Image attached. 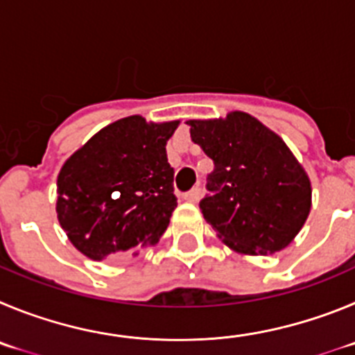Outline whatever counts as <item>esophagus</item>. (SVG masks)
<instances>
[{
  "instance_id": "obj_1",
  "label": "esophagus",
  "mask_w": 355,
  "mask_h": 355,
  "mask_svg": "<svg viewBox=\"0 0 355 355\" xmlns=\"http://www.w3.org/2000/svg\"><path fill=\"white\" fill-rule=\"evenodd\" d=\"M182 198H184L185 201H191V203H198L201 198V189L200 187H194V189H191L189 193H185Z\"/></svg>"
}]
</instances>
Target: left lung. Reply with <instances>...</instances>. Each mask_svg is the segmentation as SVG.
Masks as SVG:
<instances>
[{
  "label": "left lung",
  "instance_id": "1",
  "mask_svg": "<svg viewBox=\"0 0 355 355\" xmlns=\"http://www.w3.org/2000/svg\"><path fill=\"white\" fill-rule=\"evenodd\" d=\"M185 123L214 161L200 209L217 239L253 257L285 249L311 210V182L292 150L244 111Z\"/></svg>",
  "mask_w": 355,
  "mask_h": 355
}]
</instances>
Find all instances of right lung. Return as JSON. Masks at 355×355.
Returning <instances> with one entry per match:
<instances>
[{
    "label": "right lung",
    "mask_w": 355,
    "mask_h": 355,
    "mask_svg": "<svg viewBox=\"0 0 355 355\" xmlns=\"http://www.w3.org/2000/svg\"><path fill=\"white\" fill-rule=\"evenodd\" d=\"M180 120L120 118L63 162L56 214L69 241L92 260L157 244L177 207L166 143Z\"/></svg>",
    "instance_id": "right-lung-1"
}]
</instances>
